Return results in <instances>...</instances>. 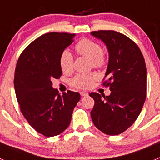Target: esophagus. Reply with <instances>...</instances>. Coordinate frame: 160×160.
Instances as JSON below:
<instances>
[{
    "instance_id": "esophagus-1",
    "label": "esophagus",
    "mask_w": 160,
    "mask_h": 160,
    "mask_svg": "<svg viewBox=\"0 0 160 160\" xmlns=\"http://www.w3.org/2000/svg\"><path fill=\"white\" fill-rule=\"evenodd\" d=\"M80 95H81L82 97H85V96L88 95V93L84 92V91H82V92H80Z\"/></svg>"
}]
</instances>
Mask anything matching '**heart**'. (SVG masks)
I'll list each match as a JSON object with an SVG mask.
<instances>
[{
  "label": "heart",
  "instance_id": "obj_1",
  "mask_svg": "<svg viewBox=\"0 0 160 160\" xmlns=\"http://www.w3.org/2000/svg\"><path fill=\"white\" fill-rule=\"evenodd\" d=\"M74 49L78 55L84 56L90 60V66L97 69H102L107 63L105 53L101 46L94 41L83 38L77 42ZM73 57L68 50H63L59 56V65L64 73H70L73 69ZM97 78L94 73H78L70 79V84L79 89L88 88Z\"/></svg>",
  "mask_w": 160,
  "mask_h": 160
}]
</instances>
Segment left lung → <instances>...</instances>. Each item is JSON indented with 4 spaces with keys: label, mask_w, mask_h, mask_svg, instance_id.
<instances>
[{
    "label": "left lung",
    "mask_w": 160,
    "mask_h": 160,
    "mask_svg": "<svg viewBox=\"0 0 160 160\" xmlns=\"http://www.w3.org/2000/svg\"><path fill=\"white\" fill-rule=\"evenodd\" d=\"M107 45L109 63L102 86L111 94L103 98L90 93L94 105L90 112L94 126L106 135H119L140 114L147 95V69L140 49L128 37L114 30L93 31Z\"/></svg>",
    "instance_id": "8db88e82"
}]
</instances>
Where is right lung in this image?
Here are the masks:
<instances>
[{"mask_svg": "<svg viewBox=\"0 0 160 160\" xmlns=\"http://www.w3.org/2000/svg\"><path fill=\"white\" fill-rule=\"evenodd\" d=\"M73 33L49 32L31 42L17 62L14 88L23 116L35 131L46 137L63 132L80 99L78 92L58 94L51 79L62 76L61 53L73 42Z\"/></svg>", "mask_w": 160, "mask_h": 160, "instance_id": "obj_1", "label": "right lung"}]
</instances>
